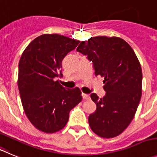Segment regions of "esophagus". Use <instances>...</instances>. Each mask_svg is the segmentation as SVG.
I'll list each match as a JSON object with an SVG mask.
<instances>
[{
    "instance_id": "1",
    "label": "esophagus",
    "mask_w": 157,
    "mask_h": 157,
    "mask_svg": "<svg viewBox=\"0 0 157 157\" xmlns=\"http://www.w3.org/2000/svg\"><path fill=\"white\" fill-rule=\"evenodd\" d=\"M82 96H83V98L84 99V100H90V97L89 94H82Z\"/></svg>"
}]
</instances>
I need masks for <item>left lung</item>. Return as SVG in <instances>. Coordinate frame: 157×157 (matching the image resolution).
Returning a JSON list of instances; mask_svg holds the SVG:
<instances>
[{
  "instance_id": "obj_1",
  "label": "left lung",
  "mask_w": 157,
  "mask_h": 157,
  "mask_svg": "<svg viewBox=\"0 0 157 157\" xmlns=\"http://www.w3.org/2000/svg\"><path fill=\"white\" fill-rule=\"evenodd\" d=\"M77 52L92 61L95 75L103 77L106 94L90 98L97 109L88 118L92 131L102 138H114L125 131L135 116L142 96L143 74L138 58L121 38L97 36L83 41Z\"/></svg>"
}]
</instances>
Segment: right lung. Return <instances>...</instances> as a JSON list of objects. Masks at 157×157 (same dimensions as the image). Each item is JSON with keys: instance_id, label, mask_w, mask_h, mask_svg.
<instances>
[{"instance_id": "1", "label": "right lung", "mask_w": 157, "mask_h": 157, "mask_svg": "<svg viewBox=\"0 0 157 157\" xmlns=\"http://www.w3.org/2000/svg\"><path fill=\"white\" fill-rule=\"evenodd\" d=\"M79 41L58 34L36 38L23 52L18 64V85L26 116L38 130L54 133L65 127L69 112L82 101L78 87L65 89L59 80L62 60Z\"/></svg>"}]
</instances>
